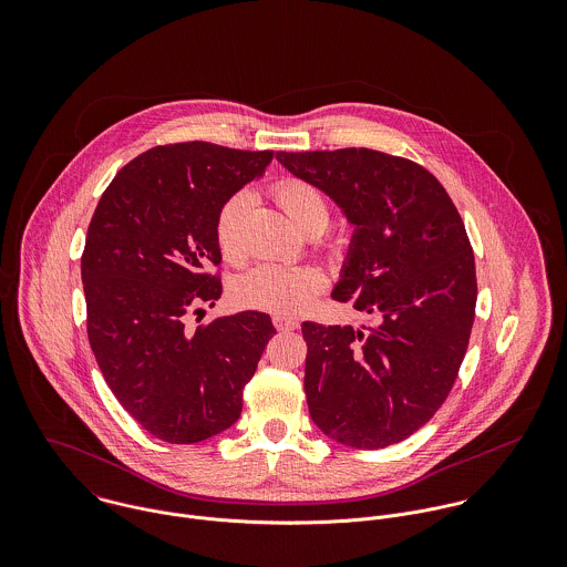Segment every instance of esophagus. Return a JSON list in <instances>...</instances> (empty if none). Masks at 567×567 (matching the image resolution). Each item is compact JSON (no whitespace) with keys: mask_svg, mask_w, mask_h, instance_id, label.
I'll list each match as a JSON object with an SVG mask.
<instances>
[{"mask_svg":"<svg viewBox=\"0 0 567 567\" xmlns=\"http://www.w3.org/2000/svg\"><path fill=\"white\" fill-rule=\"evenodd\" d=\"M272 323H275L277 329H281V331H292V329H297V327H299V321H297V319L286 317V315H275V317H272Z\"/></svg>","mask_w":567,"mask_h":567,"instance_id":"obj_1","label":"esophagus"}]
</instances>
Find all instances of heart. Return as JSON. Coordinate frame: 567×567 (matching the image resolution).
<instances>
[{"label": "heart", "mask_w": 567, "mask_h": 567, "mask_svg": "<svg viewBox=\"0 0 567 567\" xmlns=\"http://www.w3.org/2000/svg\"><path fill=\"white\" fill-rule=\"evenodd\" d=\"M270 198L303 234H319L329 223L331 207L323 189L303 178L288 176L272 183ZM246 207V194H234L223 203L214 223L218 250L229 264H240L246 255L243 244ZM324 284L323 270L312 264H259L236 281L234 295L243 306L252 310L299 315L315 301L317 295L323 292Z\"/></svg>", "instance_id": "obj_1"}]
</instances>
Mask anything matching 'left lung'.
<instances>
[{
  "label": "left lung",
  "instance_id": "left-lung-1",
  "mask_svg": "<svg viewBox=\"0 0 567 567\" xmlns=\"http://www.w3.org/2000/svg\"><path fill=\"white\" fill-rule=\"evenodd\" d=\"M355 225L331 299L373 315L362 329L301 324L306 398L333 441L380 450L447 400L476 317V261L463 218L423 165L371 148L277 153Z\"/></svg>",
  "mask_w": 567,
  "mask_h": 567
}]
</instances>
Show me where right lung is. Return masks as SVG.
Returning a JSON list of instances; mask_svg holds the SVG:
<instances>
[{
    "label": "right lung",
    "instance_id": "add662e5",
    "mask_svg": "<svg viewBox=\"0 0 567 567\" xmlns=\"http://www.w3.org/2000/svg\"><path fill=\"white\" fill-rule=\"evenodd\" d=\"M272 155L209 142L155 146L117 172L89 223L81 272L91 351L117 402L167 443H200L234 425L275 336L264 312L185 324L223 292L218 209Z\"/></svg>",
    "mask_w": 567,
    "mask_h": 567
}]
</instances>
